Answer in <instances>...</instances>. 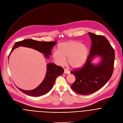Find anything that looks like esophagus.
Listing matches in <instances>:
<instances>
[{
  "label": "esophagus",
  "mask_w": 123,
  "mask_h": 123,
  "mask_svg": "<svg viewBox=\"0 0 123 123\" xmlns=\"http://www.w3.org/2000/svg\"><path fill=\"white\" fill-rule=\"evenodd\" d=\"M70 73V72L69 71H67L66 69H64V74H69Z\"/></svg>",
  "instance_id": "obj_1"
}]
</instances>
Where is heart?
I'll return each mask as SVG.
<instances>
[{
  "label": "heart",
  "instance_id": "heart-1",
  "mask_svg": "<svg viewBox=\"0 0 123 123\" xmlns=\"http://www.w3.org/2000/svg\"><path fill=\"white\" fill-rule=\"evenodd\" d=\"M88 55L87 46L76 40H69L59 44L57 50H54L52 53V56L58 65H64L68 58V63L73 69L83 67L86 62Z\"/></svg>",
  "mask_w": 123,
  "mask_h": 123
}]
</instances>
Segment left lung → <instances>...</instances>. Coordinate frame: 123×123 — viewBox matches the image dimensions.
<instances>
[{
	"label": "left lung",
	"mask_w": 123,
	"mask_h": 123,
	"mask_svg": "<svg viewBox=\"0 0 123 123\" xmlns=\"http://www.w3.org/2000/svg\"><path fill=\"white\" fill-rule=\"evenodd\" d=\"M88 34L92 44L87 61L82 68L71 72L75 77L71 88L83 95L96 92L107 83L113 73L115 57L114 49L105 37ZM97 57L100 58V61L93 63Z\"/></svg>",
	"instance_id": "left-lung-1"
}]
</instances>
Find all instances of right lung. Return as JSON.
<instances>
[{"label":"right lung","instance_id":"obj_1","mask_svg":"<svg viewBox=\"0 0 123 123\" xmlns=\"http://www.w3.org/2000/svg\"><path fill=\"white\" fill-rule=\"evenodd\" d=\"M57 41H39L31 39H27L23 41H19L14 44L12 49L9 55L15 49L19 47H24L34 49L39 52L44 54V57L47 59L49 58V55H51V50ZM64 72V69L62 67L55 65L53 63H49L47 65V72L45 78L41 83L36 88L30 90H26L21 89L18 86L16 87L22 92L27 95L38 97L49 92L52 88L56 78L62 75Z\"/></svg>","mask_w":123,"mask_h":123}]
</instances>
